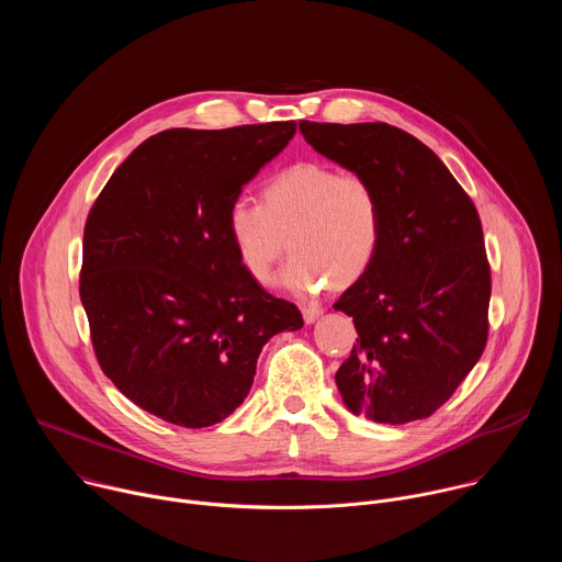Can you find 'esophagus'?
<instances>
[{"mask_svg": "<svg viewBox=\"0 0 562 562\" xmlns=\"http://www.w3.org/2000/svg\"><path fill=\"white\" fill-rule=\"evenodd\" d=\"M319 315H323V308H319V306H304L302 308V317H304L306 325H313Z\"/></svg>", "mask_w": 562, "mask_h": 562, "instance_id": "1", "label": "esophagus"}]
</instances>
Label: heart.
I'll return each mask as SVG.
<instances>
[{
	"instance_id": "1",
	"label": "heart",
	"mask_w": 562,
	"mask_h": 562,
	"mask_svg": "<svg viewBox=\"0 0 562 562\" xmlns=\"http://www.w3.org/2000/svg\"><path fill=\"white\" fill-rule=\"evenodd\" d=\"M226 233L237 262L260 284L271 280L289 237L293 258L278 284L308 297L329 280L347 286L367 273L380 249L382 200L362 173L297 162L267 182L265 204L237 195Z\"/></svg>"
}]
</instances>
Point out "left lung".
Instances as JSON below:
<instances>
[{
    "mask_svg": "<svg viewBox=\"0 0 562 562\" xmlns=\"http://www.w3.org/2000/svg\"><path fill=\"white\" fill-rule=\"evenodd\" d=\"M300 133L382 200L375 260L334 304L358 329L336 373L342 403L384 425L429 418L487 342L492 278L477 211L440 157L395 126L300 122Z\"/></svg>",
    "mask_w": 562,
    "mask_h": 562,
    "instance_id": "left-lung-1",
    "label": "left lung"
}]
</instances>
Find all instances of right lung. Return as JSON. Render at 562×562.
I'll return each instance as SVG.
<instances>
[{
	"mask_svg": "<svg viewBox=\"0 0 562 562\" xmlns=\"http://www.w3.org/2000/svg\"><path fill=\"white\" fill-rule=\"evenodd\" d=\"M295 122L169 128L115 169L85 228L79 297L102 371L144 412L200 429L251 391L262 347L302 327L237 262L228 204Z\"/></svg>",
	"mask_w": 562,
	"mask_h": 562,
	"instance_id": "1",
	"label": "right lung"
}]
</instances>
